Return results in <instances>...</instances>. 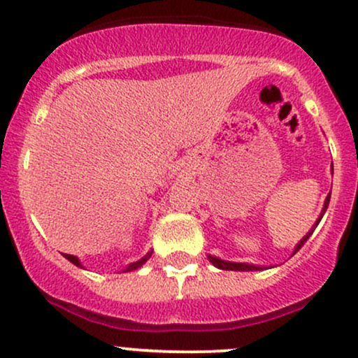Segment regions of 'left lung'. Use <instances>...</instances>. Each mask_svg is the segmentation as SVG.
<instances>
[{"mask_svg":"<svg viewBox=\"0 0 358 358\" xmlns=\"http://www.w3.org/2000/svg\"><path fill=\"white\" fill-rule=\"evenodd\" d=\"M331 170H334V168H331ZM328 203H330V193H328L327 200H324L323 210H322V213H320L318 220H316V224L313 225V229H311V231L308 232L306 236L303 237L301 241H299V244H296V248H294V252H293V254H296L298 250L301 249L303 245H305V242H306L308 239H310V236H311V234H313L315 227H316V225L320 224V220H322L323 213L327 212V208H328ZM208 261H210L212 264L215 266V268H219V269H227V271H259V269H264V268H261V266H254V264H244V262H231V261H222V259H219V257H213V256H208Z\"/></svg>","mask_w":358,"mask_h":358,"instance_id":"1","label":"left lung"}]
</instances>
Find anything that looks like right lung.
<instances>
[{"label": "right lung", "mask_w": 358, "mask_h": 358, "mask_svg": "<svg viewBox=\"0 0 358 358\" xmlns=\"http://www.w3.org/2000/svg\"><path fill=\"white\" fill-rule=\"evenodd\" d=\"M151 254H153V250H150V252H148L145 257H141V259H139V261H136V262H131V264L127 266L126 269H122V273H129V271H134V269L141 268V266L145 264V262L148 261V259L151 257ZM64 256H65V259H69V261H71L72 264H76V266H79V268H82L80 261H79V259H77L76 256H71V254H64Z\"/></svg>", "instance_id": "add662e5"}]
</instances>
